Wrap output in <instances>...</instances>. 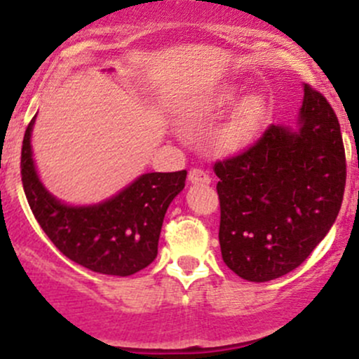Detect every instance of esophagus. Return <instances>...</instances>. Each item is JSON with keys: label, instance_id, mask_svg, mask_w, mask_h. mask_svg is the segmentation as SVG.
<instances>
[{"label": "esophagus", "instance_id": "34e87169", "mask_svg": "<svg viewBox=\"0 0 359 359\" xmlns=\"http://www.w3.org/2000/svg\"><path fill=\"white\" fill-rule=\"evenodd\" d=\"M188 180H190V183H194V184H209L210 183V176L207 175L204 169H198V168L190 169V172H188Z\"/></svg>", "mask_w": 359, "mask_h": 359}]
</instances>
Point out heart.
Wrapping results in <instances>:
<instances>
[{"label": "heart", "mask_w": 359, "mask_h": 359, "mask_svg": "<svg viewBox=\"0 0 359 359\" xmlns=\"http://www.w3.org/2000/svg\"><path fill=\"white\" fill-rule=\"evenodd\" d=\"M240 88L226 86L212 97L190 103L183 112V123L190 128H198L235 107L226 123L214 135V147L221 154L240 152L259 135L269 109L264 95L252 93L243 100H240Z\"/></svg>", "instance_id": "b5f03b06"}]
</instances>
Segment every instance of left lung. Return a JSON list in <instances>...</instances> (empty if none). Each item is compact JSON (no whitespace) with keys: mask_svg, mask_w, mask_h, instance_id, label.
<instances>
[{"mask_svg":"<svg viewBox=\"0 0 359 359\" xmlns=\"http://www.w3.org/2000/svg\"><path fill=\"white\" fill-rule=\"evenodd\" d=\"M214 172L223 261L249 282L280 278L308 259L341 210L346 152L337 116L304 84L297 128L271 124Z\"/></svg>","mask_w":359,"mask_h":359,"instance_id":"1","label":"left lung"}]
</instances>
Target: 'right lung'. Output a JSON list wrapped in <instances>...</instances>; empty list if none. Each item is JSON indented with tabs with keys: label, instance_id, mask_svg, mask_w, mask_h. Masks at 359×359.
Segmentation results:
<instances>
[{
	"label": "right lung",
	"instance_id": "add662e5",
	"mask_svg": "<svg viewBox=\"0 0 359 359\" xmlns=\"http://www.w3.org/2000/svg\"><path fill=\"white\" fill-rule=\"evenodd\" d=\"M34 119L25 129L20 175L32 214L48 238L70 261L102 275L129 276L147 268L157 257L165 210L184 188L187 171L147 172L102 204L67 205L43 187L36 172Z\"/></svg>",
	"mask_w": 359,
	"mask_h": 359
}]
</instances>
